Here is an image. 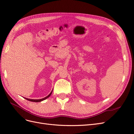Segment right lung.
<instances>
[{"label": "right lung", "instance_id": "right-lung-1", "mask_svg": "<svg viewBox=\"0 0 134 134\" xmlns=\"http://www.w3.org/2000/svg\"><path fill=\"white\" fill-rule=\"evenodd\" d=\"M52 91H51V93H50V94H48L47 96H46V97H44V98H42V99H28V98H25L26 99L28 100L31 101V102H41V101H42V100H44V99H47V98H48V97H49L51 96V93H52Z\"/></svg>", "mask_w": 134, "mask_h": 134}]
</instances>
